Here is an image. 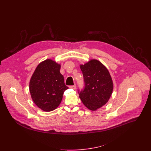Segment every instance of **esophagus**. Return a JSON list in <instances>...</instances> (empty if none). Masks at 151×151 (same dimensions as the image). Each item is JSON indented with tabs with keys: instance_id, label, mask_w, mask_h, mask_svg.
<instances>
[{
	"instance_id": "1",
	"label": "esophagus",
	"mask_w": 151,
	"mask_h": 151,
	"mask_svg": "<svg viewBox=\"0 0 151 151\" xmlns=\"http://www.w3.org/2000/svg\"><path fill=\"white\" fill-rule=\"evenodd\" d=\"M70 88H72V89H76V88H77V86H76V85L71 86H70Z\"/></svg>"
}]
</instances>
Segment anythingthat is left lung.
Listing matches in <instances>:
<instances>
[{
	"instance_id": "obj_1",
	"label": "left lung",
	"mask_w": 151,
	"mask_h": 151,
	"mask_svg": "<svg viewBox=\"0 0 151 151\" xmlns=\"http://www.w3.org/2000/svg\"><path fill=\"white\" fill-rule=\"evenodd\" d=\"M84 86L78 92L86 108L95 110L108 102L113 91V84L108 69L99 61L91 60L81 65Z\"/></svg>"
}]
</instances>
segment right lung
Returning <instances> with one entry per match:
<instances>
[{"instance_id":"obj_1","label":"right lung","mask_w":151,"mask_h":151,"mask_svg":"<svg viewBox=\"0 0 151 151\" xmlns=\"http://www.w3.org/2000/svg\"><path fill=\"white\" fill-rule=\"evenodd\" d=\"M60 65L47 59L36 68L29 82L31 98L43 111L55 110L60 105L65 90L64 77L60 73Z\"/></svg>"}]
</instances>
